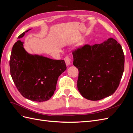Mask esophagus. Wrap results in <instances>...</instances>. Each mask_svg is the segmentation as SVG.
Here are the masks:
<instances>
[{"mask_svg":"<svg viewBox=\"0 0 133 133\" xmlns=\"http://www.w3.org/2000/svg\"><path fill=\"white\" fill-rule=\"evenodd\" d=\"M64 60H65L66 65L69 66L70 64V57H68V56H67V57H65V58H64Z\"/></svg>","mask_w":133,"mask_h":133,"instance_id":"obj_1","label":"esophagus"}]
</instances>
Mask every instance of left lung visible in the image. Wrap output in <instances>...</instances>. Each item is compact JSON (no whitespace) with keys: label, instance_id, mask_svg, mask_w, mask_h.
I'll return each instance as SVG.
<instances>
[{"label":"left lung","instance_id":"obj_1","mask_svg":"<svg viewBox=\"0 0 133 133\" xmlns=\"http://www.w3.org/2000/svg\"><path fill=\"white\" fill-rule=\"evenodd\" d=\"M73 65L78 69L77 87L90 100H99L113 94L124 70L121 45L113 38L99 44H85L72 52Z\"/></svg>","mask_w":133,"mask_h":133}]
</instances>
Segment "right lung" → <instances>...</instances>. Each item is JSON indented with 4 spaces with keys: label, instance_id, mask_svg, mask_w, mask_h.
Listing matches in <instances>:
<instances>
[{
    "label": "right lung",
    "instance_id": "add662e5",
    "mask_svg": "<svg viewBox=\"0 0 133 133\" xmlns=\"http://www.w3.org/2000/svg\"><path fill=\"white\" fill-rule=\"evenodd\" d=\"M29 30L18 38L24 37ZM9 65L12 79L20 93L28 99L38 102L46 101L53 96L58 77L66 69L64 60L28 53L20 40L12 48Z\"/></svg>",
    "mask_w": 133,
    "mask_h": 133
}]
</instances>
